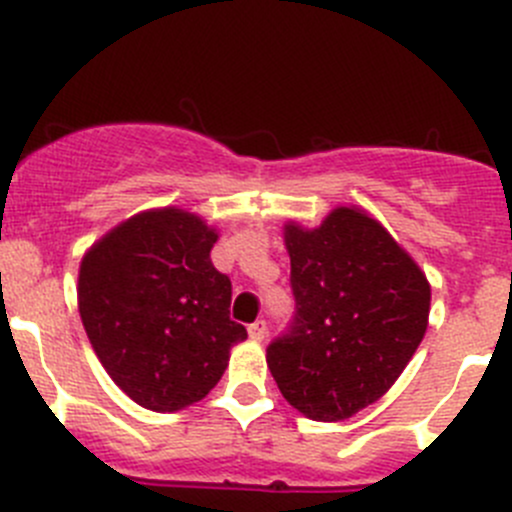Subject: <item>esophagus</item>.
Masks as SVG:
<instances>
[{
  "mask_svg": "<svg viewBox=\"0 0 512 512\" xmlns=\"http://www.w3.org/2000/svg\"><path fill=\"white\" fill-rule=\"evenodd\" d=\"M247 334H250L252 342H262V339L267 337V324L262 322V319H257V322H252L250 327H247Z\"/></svg>",
  "mask_w": 512,
  "mask_h": 512,
  "instance_id": "esophagus-1",
  "label": "esophagus"
}]
</instances>
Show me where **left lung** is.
Returning a JSON list of instances; mask_svg holds the SVG:
<instances>
[{
	"instance_id": "8db88e82",
	"label": "left lung",
	"mask_w": 512,
	"mask_h": 512,
	"mask_svg": "<svg viewBox=\"0 0 512 512\" xmlns=\"http://www.w3.org/2000/svg\"><path fill=\"white\" fill-rule=\"evenodd\" d=\"M294 317L267 347L282 396L312 421H344L379 401L416 354L431 285L386 227L337 208L285 225Z\"/></svg>"
}]
</instances>
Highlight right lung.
I'll return each instance as SVG.
<instances>
[{
    "mask_svg": "<svg viewBox=\"0 0 512 512\" xmlns=\"http://www.w3.org/2000/svg\"><path fill=\"white\" fill-rule=\"evenodd\" d=\"M218 232L180 208L146 210L91 245L79 312L98 361L143 409L205 399L247 329L230 319V277L215 270Z\"/></svg>",
    "mask_w": 512,
    "mask_h": 512,
    "instance_id": "obj_1",
    "label": "right lung"
}]
</instances>
